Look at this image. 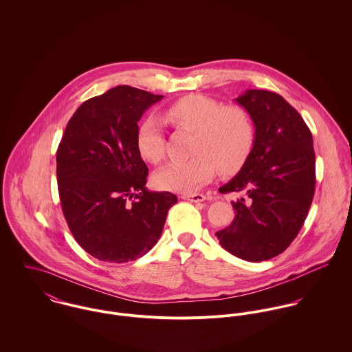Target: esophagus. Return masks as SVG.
Listing matches in <instances>:
<instances>
[{
    "label": "esophagus",
    "instance_id": "1",
    "mask_svg": "<svg viewBox=\"0 0 352 352\" xmlns=\"http://www.w3.org/2000/svg\"><path fill=\"white\" fill-rule=\"evenodd\" d=\"M182 199L199 203V201H206V197L203 194H184L182 195Z\"/></svg>",
    "mask_w": 352,
    "mask_h": 352
}]
</instances>
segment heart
I'll list each match as a JSON object with an SVG mask.
<instances>
[{"mask_svg":"<svg viewBox=\"0 0 352 352\" xmlns=\"http://www.w3.org/2000/svg\"><path fill=\"white\" fill-rule=\"evenodd\" d=\"M164 120L177 127L197 131L194 155L173 161L154 173V184L166 191L192 192L208 183L218 168L223 173L239 170L254 142V127L250 113L237 105H226L203 95L182 98L164 111ZM137 146L151 162L165 155V135L160 119L146 118L137 131Z\"/></svg>","mask_w":352,"mask_h":352,"instance_id":"heart-1","label":"heart"}]
</instances>
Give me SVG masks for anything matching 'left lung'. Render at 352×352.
<instances>
[{
  "mask_svg": "<svg viewBox=\"0 0 352 352\" xmlns=\"http://www.w3.org/2000/svg\"><path fill=\"white\" fill-rule=\"evenodd\" d=\"M236 101L251 115V154L222 194L237 192L236 217L215 236L223 250L247 261L286 251L301 230L316 188V154L309 127L280 95L250 89Z\"/></svg>",
  "mask_w": 352,
  "mask_h": 352,
  "instance_id": "obj_1",
  "label": "left lung"
}]
</instances>
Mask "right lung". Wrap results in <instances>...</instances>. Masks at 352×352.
<instances>
[{"label": "right lung", "instance_id": "1", "mask_svg": "<svg viewBox=\"0 0 352 352\" xmlns=\"http://www.w3.org/2000/svg\"><path fill=\"white\" fill-rule=\"evenodd\" d=\"M162 99L129 85L84 101L56 151V182L67 226L84 251L108 263L146 254L161 237L170 192L148 191L138 122Z\"/></svg>", "mask_w": 352, "mask_h": 352}]
</instances>
